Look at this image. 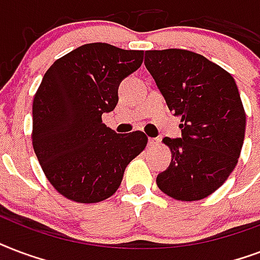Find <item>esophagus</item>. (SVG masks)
I'll return each mask as SVG.
<instances>
[{"label": "esophagus", "mask_w": 260, "mask_h": 260, "mask_svg": "<svg viewBox=\"0 0 260 260\" xmlns=\"http://www.w3.org/2000/svg\"><path fill=\"white\" fill-rule=\"evenodd\" d=\"M160 141L158 138H149V146H156Z\"/></svg>", "instance_id": "esophagus-1"}]
</instances>
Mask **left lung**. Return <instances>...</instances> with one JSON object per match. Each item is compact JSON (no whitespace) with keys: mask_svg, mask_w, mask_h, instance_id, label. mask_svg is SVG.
<instances>
[{"mask_svg":"<svg viewBox=\"0 0 260 260\" xmlns=\"http://www.w3.org/2000/svg\"><path fill=\"white\" fill-rule=\"evenodd\" d=\"M145 66L168 108L182 118V138L162 140L172 160L156 179L158 188L178 201L206 198L235 170L244 141L236 82L221 66L182 48L149 50Z\"/></svg>","mask_w":260,"mask_h":260,"instance_id":"1","label":"left lung"}]
</instances>
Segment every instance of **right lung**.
<instances>
[{"mask_svg": "<svg viewBox=\"0 0 260 260\" xmlns=\"http://www.w3.org/2000/svg\"><path fill=\"white\" fill-rule=\"evenodd\" d=\"M144 51L108 43L80 46L46 72L32 104V145L48 182L65 198L96 203L119 188L126 167L148 144L142 132L116 134L102 115Z\"/></svg>", "mask_w": 260, "mask_h": 260, "instance_id": "right-lung-1", "label": "right lung"}]
</instances>
